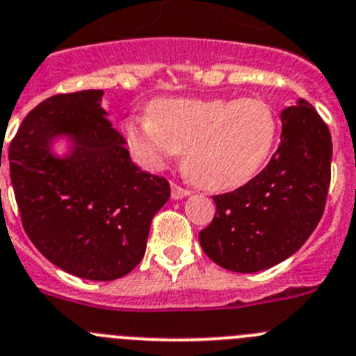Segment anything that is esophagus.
Here are the masks:
<instances>
[{
	"instance_id": "1",
	"label": "esophagus",
	"mask_w": 356,
	"mask_h": 356,
	"mask_svg": "<svg viewBox=\"0 0 356 356\" xmlns=\"http://www.w3.org/2000/svg\"><path fill=\"white\" fill-rule=\"evenodd\" d=\"M188 194H191V191H188V188H184V187H180V185H176V184L171 185V197H172V200H184V197H187Z\"/></svg>"
}]
</instances>
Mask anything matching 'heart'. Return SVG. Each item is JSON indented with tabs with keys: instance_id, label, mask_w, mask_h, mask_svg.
<instances>
[{
	"instance_id": "b5f03b06",
	"label": "heart",
	"mask_w": 356,
	"mask_h": 356,
	"mask_svg": "<svg viewBox=\"0 0 356 356\" xmlns=\"http://www.w3.org/2000/svg\"><path fill=\"white\" fill-rule=\"evenodd\" d=\"M277 116L259 99H165L149 118H129L125 138L148 169H162L187 149L185 168L208 191H227L257 175L275 146Z\"/></svg>"
}]
</instances>
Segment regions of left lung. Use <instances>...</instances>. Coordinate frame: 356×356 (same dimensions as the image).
I'll list each match as a JSON object with an SVG mask.
<instances>
[{
	"instance_id": "1",
	"label": "left lung",
	"mask_w": 356,
	"mask_h": 356,
	"mask_svg": "<svg viewBox=\"0 0 356 356\" xmlns=\"http://www.w3.org/2000/svg\"><path fill=\"white\" fill-rule=\"evenodd\" d=\"M280 145L243 187L213 195L217 211L200 233L207 256L222 268L254 273L288 259L307 242L325 211L332 138L305 100L280 113Z\"/></svg>"
}]
</instances>
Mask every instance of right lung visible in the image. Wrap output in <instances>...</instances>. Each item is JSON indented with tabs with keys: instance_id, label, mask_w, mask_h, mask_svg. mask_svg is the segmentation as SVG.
I'll list each match as a JSON object with an SVG mask.
<instances>
[{
	"instance_id": "add662e5",
	"label": "right lung",
	"mask_w": 356,
	"mask_h": 356,
	"mask_svg": "<svg viewBox=\"0 0 356 356\" xmlns=\"http://www.w3.org/2000/svg\"><path fill=\"white\" fill-rule=\"evenodd\" d=\"M102 90L45 99L22 120L8 148L22 226L52 265L88 280H114L139 265L169 181L130 161L102 109ZM72 143L60 159L51 141Z\"/></svg>"
}]
</instances>
